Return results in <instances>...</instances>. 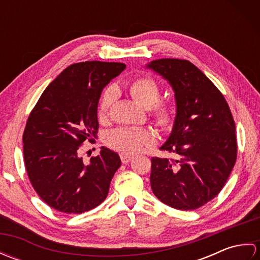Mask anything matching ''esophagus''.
Here are the masks:
<instances>
[{"mask_svg": "<svg viewBox=\"0 0 260 260\" xmlns=\"http://www.w3.org/2000/svg\"><path fill=\"white\" fill-rule=\"evenodd\" d=\"M120 159H121V162H123V164H127V163H129L132 159H133V157L129 155H124V154H121Z\"/></svg>", "mask_w": 260, "mask_h": 260, "instance_id": "1", "label": "esophagus"}]
</instances>
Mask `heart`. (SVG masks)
Listing matches in <instances>:
<instances>
[{
	"label": "heart",
	"mask_w": 260,
	"mask_h": 260,
	"mask_svg": "<svg viewBox=\"0 0 260 260\" xmlns=\"http://www.w3.org/2000/svg\"><path fill=\"white\" fill-rule=\"evenodd\" d=\"M129 92L135 101L144 107H150V115L155 124L164 131L171 129L175 123L176 114L173 105L167 101H158L161 87L150 75L136 77L129 85ZM118 96L117 87L108 86L102 93L98 103V117L106 119ZM107 143L110 147L124 155H135L154 145L155 135L150 129L118 128L109 134Z\"/></svg>",
	"instance_id": "b5f03b06"
}]
</instances>
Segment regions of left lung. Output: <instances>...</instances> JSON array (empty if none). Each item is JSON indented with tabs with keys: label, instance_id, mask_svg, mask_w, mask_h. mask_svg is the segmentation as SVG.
Wrapping results in <instances>:
<instances>
[{
	"label": "left lung",
	"instance_id": "1",
	"mask_svg": "<svg viewBox=\"0 0 260 260\" xmlns=\"http://www.w3.org/2000/svg\"><path fill=\"white\" fill-rule=\"evenodd\" d=\"M148 68L175 91L176 118L161 150L174 158H152L151 186L159 201L194 210L222 190L237 159L236 124L213 82L187 60L158 59Z\"/></svg>",
	"mask_w": 260,
	"mask_h": 260
}]
</instances>
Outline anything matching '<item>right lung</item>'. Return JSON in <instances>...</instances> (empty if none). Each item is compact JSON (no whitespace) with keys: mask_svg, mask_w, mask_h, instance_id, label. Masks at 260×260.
<instances>
[{"mask_svg":"<svg viewBox=\"0 0 260 260\" xmlns=\"http://www.w3.org/2000/svg\"><path fill=\"white\" fill-rule=\"evenodd\" d=\"M125 68L121 62L70 64L31 110L22 137L25 170L37 194L57 211H89L108 194L121 164L118 154L102 147L101 154L85 164L80 152L98 133L103 88Z\"/></svg>","mask_w":260,"mask_h":260,"instance_id":"obj_1","label":"right lung"}]
</instances>
